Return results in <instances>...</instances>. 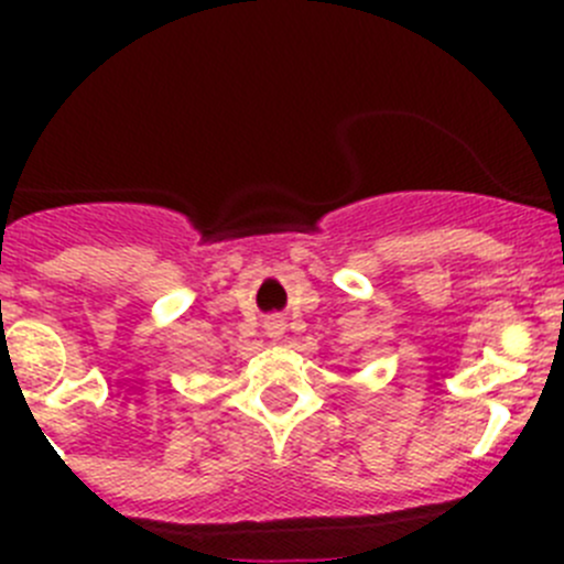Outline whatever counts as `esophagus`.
Here are the masks:
<instances>
[{
	"mask_svg": "<svg viewBox=\"0 0 564 564\" xmlns=\"http://www.w3.org/2000/svg\"><path fill=\"white\" fill-rule=\"evenodd\" d=\"M283 318H267V324H264V333H267V338H281L283 335Z\"/></svg>",
	"mask_w": 564,
	"mask_h": 564,
	"instance_id": "esophagus-1",
	"label": "esophagus"
}]
</instances>
